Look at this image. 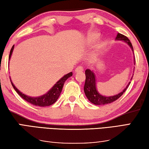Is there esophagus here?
Wrapping results in <instances>:
<instances>
[{"label":"esophagus","instance_id":"34e87169","mask_svg":"<svg viewBox=\"0 0 149 149\" xmlns=\"http://www.w3.org/2000/svg\"><path fill=\"white\" fill-rule=\"evenodd\" d=\"M84 70L83 67H82V66H79V67H78L76 68V69H75V72H82Z\"/></svg>","mask_w":149,"mask_h":149}]
</instances>
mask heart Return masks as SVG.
Here are the masks:
<instances>
[{"instance_id":"1","label":"heart","mask_w":149,"mask_h":149,"mask_svg":"<svg viewBox=\"0 0 149 149\" xmlns=\"http://www.w3.org/2000/svg\"><path fill=\"white\" fill-rule=\"evenodd\" d=\"M98 38H99L98 34L96 33H91V35L88 36V41L90 43H95L97 40V39H98ZM102 47H103V45H101V44L97 45L96 49L97 50L101 49L102 48Z\"/></svg>"}]
</instances>
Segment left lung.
Returning a JSON list of instances; mask_svg holds the SVG:
<instances>
[{
  "instance_id": "left-lung-1",
  "label": "left lung",
  "mask_w": 149,
  "mask_h": 149,
  "mask_svg": "<svg viewBox=\"0 0 149 149\" xmlns=\"http://www.w3.org/2000/svg\"><path fill=\"white\" fill-rule=\"evenodd\" d=\"M116 40L123 41L126 43H127L128 45L131 47V50H132V52L134 54L132 44H131L130 40H129L126 36L118 33L117 34ZM134 64H135V57H134ZM85 74H86V80H85V84L84 86V93L87 98L88 99V100L91 102V103L94 104L95 105L108 104L114 101H116V100H118L119 97L122 96L123 94L125 92L127 88H128L129 85H130L131 83V82H129L128 84L126 86V87L123 90V91L119 92V94L114 95V96H105L100 94L97 91L96 79V75H95V73L91 70L86 69L85 70ZM132 78H133V76L131 77V80H132Z\"/></svg>"
}]
</instances>
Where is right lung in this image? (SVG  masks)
I'll list each match as a JSON object with an SVG mask.
<instances>
[{"mask_svg":"<svg viewBox=\"0 0 149 149\" xmlns=\"http://www.w3.org/2000/svg\"><path fill=\"white\" fill-rule=\"evenodd\" d=\"M14 48V45L12 47L10 52V55H9V61L10 59L11 55L13 54V50ZM72 76V72H70L68 74H65L63 76L61 79H59L58 81L56 82V84H54L52 88H51L49 91L47 93L42 95V96H38V97H31L27 96V95L23 94L22 92H20L19 90L17 88L14 86L13 82H12L10 77V79L11 84L13 85L14 89L15 90L16 92L18 93L19 96H20L24 100H25L29 103L34 105V106H38L40 107H45V106H51L55 103V102L57 100V99L59 97L61 93L63 85H64L65 82L67 80L69 77Z\"/></svg>","mask_w":149,"mask_h":149,"instance_id":"1","label":"right lung"}]
</instances>
